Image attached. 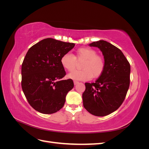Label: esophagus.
<instances>
[{"label":"esophagus","instance_id":"34e87169","mask_svg":"<svg viewBox=\"0 0 149 149\" xmlns=\"http://www.w3.org/2000/svg\"><path fill=\"white\" fill-rule=\"evenodd\" d=\"M78 83H79V82L77 81H74V85H76V84H78Z\"/></svg>","mask_w":149,"mask_h":149}]
</instances>
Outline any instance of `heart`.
Segmentation results:
<instances>
[{
	"label": "heart",
	"mask_w": 149,
	"mask_h": 149,
	"mask_svg": "<svg viewBox=\"0 0 149 149\" xmlns=\"http://www.w3.org/2000/svg\"><path fill=\"white\" fill-rule=\"evenodd\" d=\"M76 60L83 61L81 69L71 72L68 75L70 79L78 81H88L91 78L100 77L104 71L105 60L102 56L97 55V52L93 48L82 47L78 49L74 56L66 53L61 58V65L66 70L71 72L75 69Z\"/></svg>",
	"instance_id": "obj_1"
}]
</instances>
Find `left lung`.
Instances as JSON below:
<instances>
[{"mask_svg": "<svg viewBox=\"0 0 149 149\" xmlns=\"http://www.w3.org/2000/svg\"><path fill=\"white\" fill-rule=\"evenodd\" d=\"M100 49L106 62L104 71L95 83H86L83 106L89 113L105 116L124 102L130 85V66L120 49L104 40L89 44Z\"/></svg>", "mask_w": 149, "mask_h": 149, "instance_id": "left-lung-1", "label": "left lung"}]
</instances>
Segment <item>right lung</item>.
Instances as JSON below:
<instances>
[{
  "instance_id": "1",
  "label": "right lung",
  "mask_w": 149,
  "mask_h": 149,
  "mask_svg": "<svg viewBox=\"0 0 149 149\" xmlns=\"http://www.w3.org/2000/svg\"><path fill=\"white\" fill-rule=\"evenodd\" d=\"M74 45L48 38L34 45L26 53L22 65V88L36 111L49 114L63 107L74 83L71 79H62L66 72L60 60Z\"/></svg>"
}]
</instances>
